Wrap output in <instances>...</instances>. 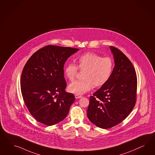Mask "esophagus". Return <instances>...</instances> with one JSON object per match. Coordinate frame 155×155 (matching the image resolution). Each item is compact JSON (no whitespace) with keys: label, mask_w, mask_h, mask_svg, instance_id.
Here are the masks:
<instances>
[{"label":"esophagus","mask_w":155,"mask_h":155,"mask_svg":"<svg viewBox=\"0 0 155 155\" xmlns=\"http://www.w3.org/2000/svg\"><path fill=\"white\" fill-rule=\"evenodd\" d=\"M75 98L76 99H79L82 98V96L81 95H77V94H75Z\"/></svg>","instance_id":"obj_1"}]
</instances>
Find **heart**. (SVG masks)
<instances>
[{
  "instance_id": "obj_1",
  "label": "heart",
  "mask_w": 155,
  "mask_h": 155,
  "mask_svg": "<svg viewBox=\"0 0 155 155\" xmlns=\"http://www.w3.org/2000/svg\"><path fill=\"white\" fill-rule=\"evenodd\" d=\"M78 65L69 63L66 66L64 74L71 82L75 80L78 70L84 71L83 80L71 84L69 91L73 94H84L94 87H101L106 84L111 77L114 62L108 57H102L95 53L87 52L77 58Z\"/></svg>"
}]
</instances>
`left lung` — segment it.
I'll return each instance as SVG.
<instances>
[{
  "label": "left lung",
  "instance_id": "obj_1",
  "mask_svg": "<svg viewBox=\"0 0 155 155\" xmlns=\"http://www.w3.org/2000/svg\"><path fill=\"white\" fill-rule=\"evenodd\" d=\"M115 66L108 82L90 97L87 115L97 127L107 129L124 120L136 102L137 76L131 61L111 46Z\"/></svg>",
  "mask_w": 155,
  "mask_h": 155
}]
</instances>
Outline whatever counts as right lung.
Listing matches in <instances>:
<instances>
[{"mask_svg": "<svg viewBox=\"0 0 155 155\" xmlns=\"http://www.w3.org/2000/svg\"><path fill=\"white\" fill-rule=\"evenodd\" d=\"M78 50L48 45L34 53L24 66L21 92L29 112L38 122L52 126L68 115L75 97L65 91L64 66Z\"/></svg>", "mask_w": 155, "mask_h": 155, "instance_id": "1", "label": "right lung"}]
</instances>
